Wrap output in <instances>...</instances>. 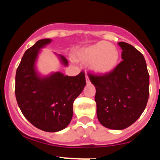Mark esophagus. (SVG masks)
Listing matches in <instances>:
<instances>
[{
  "instance_id": "obj_1",
  "label": "esophagus",
  "mask_w": 160,
  "mask_h": 160,
  "mask_svg": "<svg viewBox=\"0 0 160 160\" xmlns=\"http://www.w3.org/2000/svg\"><path fill=\"white\" fill-rule=\"evenodd\" d=\"M86 83H87V84L90 83V80H89V78H88L87 76L86 77Z\"/></svg>"
}]
</instances>
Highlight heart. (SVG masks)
<instances>
[{"label": "heart", "instance_id": "heart-1", "mask_svg": "<svg viewBox=\"0 0 160 160\" xmlns=\"http://www.w3.org/2000/svg\"><path fill=\"white\" fill-rule=\"evenodd\" d=\"M76 57L82 63H89V68L95 74L103 75L115 68L120 55L115 46L100 41L79 49Z\"/></svg>", "mask_w": 160, "mask_h": 160}]
</instances>
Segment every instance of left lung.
Instances as JSON below:
<instances>
[{
	"label": "left lung",
	"mask_w": 160,
	"mask_h": 160,
	"mask_svg": "<svg viewBox=\"0 0 160 160\" xmlns=\"http://www.w3.org/2000/svg\"><path fill=\"white\" fill-rule=\"evenodd\" d=\"M118 44L122 61L108 74H89L96 89L98 121L114 130L133 124L144 112L149 97V74L144 56L127 43Z\"/></svg>",
	"instance_id": "obj_1"
}]
</instances>
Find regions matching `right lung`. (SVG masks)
Here are the masks:
<instances>
[{
  "label": "right lung",
  "mask_w": 160,
  "mask_h": 160,
  "mask_svg": "<svg viewBox=\"0 0 160 160\" xmlns=\"http://www.w3.org/2000/svg\"><path fill=\"white\" fill-rule=\"evenodd\" d=\"M47 38L25 51L16 70L15 94L24 117L43 131L56 132L68 126L73 117V103L86 82L85 74L70 77L57 71L42 75L36 67L41 49L50 43ZM63 65L68 60L56 54Z\"/></svg>",
  "instance_id": "1"
}]
</instances>
